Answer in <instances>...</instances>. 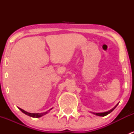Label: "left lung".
Listing matches in <instances>:
<instances>
[{
    "mask_svg": "<svg viewBox=\"0 0 134 134\" xmlns=\"http://www.w3.org/2000/svg\"><path fill=\"white\" fill-rule=\"evenodd\" d=\"M115 107H116V106H115ZM115 108H114L112 109H111V110H109V111L104 112V113H94V114L97 115H98V116H102V117H104V116H106V115H107L108 114H109V113H110L112 111H113V109H115Z\"/></svg>",
    "mask_w": 134,
    "mask_h": 134,
    "instance_id": "obj_1",
    "label": "left lung"
}]
</instances>
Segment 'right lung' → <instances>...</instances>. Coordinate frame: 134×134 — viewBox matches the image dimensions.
I'll return each mask as SVG.
<instances>
[{"instance_id":"add662e5","label":"right lung","mask_w":134,"mask_h":134,"mask_svg":"<svg viewBox=\"0 0 134 134\" xmlns=\"http://www.w3.org/2000/svg\"><path fill=\"white\" fill-rule=\"evenodd\" d=\"M20 110L21 111L23 112V113H24L25 114L27 115L30 116V117H35V118H38V117H41V116H43V115L46 114V113H47V112H44V113H28V112H26L25 111V110H23V109L19 108Z\"/></svg>"}]
</instances>
